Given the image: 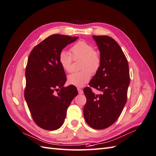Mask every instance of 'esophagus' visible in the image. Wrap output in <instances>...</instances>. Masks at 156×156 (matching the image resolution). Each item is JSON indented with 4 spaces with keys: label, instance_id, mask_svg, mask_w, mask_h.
<instances>
[{
    "label": "esophagus",
    "instance_id": "obj_1",
    "mask_svg": "<svg viewBox=\"0 0 156 156\" xmlns=\"http://www.w3.org/2000/svg\"><path fill=\"white\" fill-rule=\"evenodd\" d=\"M77 89H78V93H79L80 94H83V90H82V89H80V88H78Z\"/></svg>",
    "mask_w": 156,
    "mask_h": 156
}]
</instances>
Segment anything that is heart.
I'll use <instances>...</instances> for the list:
<instances>
[{"mask_svg": "<svg viewBox=\"0 0 156 156\" xmlns=\"http://www.w3.org/2000/svg\"><path fill=\"white\" fill-rule=\"evenodd\" d=\"M78 59H82L80 69L82 71L69 74L67 82L70 85L81 87L91 78L90 71L94 73L98 71L101 63V58L92 45L84 41H80L75 43L71 48V54L62 51L60 52L58 57L60 65L66 72L71 71L73 61Z\"/></svg>", "mask_w": 156, "mask_h": 156, "instance_id": "obj_1", "label": "heart"}]
</instances>
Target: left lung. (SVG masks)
<instances>
[{
    "label": "left lung",
    "instance_id": "left-lung-1",
    "mask_svg": "<svg viewBox=\"0 0 156 156\" xmlns=\"http://www.w3.org/2000/svg\"><path fill=\"white\" fill-rule=\"evenodd\" d=\"M100 52L101 63L89 87L83 93L87 99L83 108L85 121L91 128L102 129L114 124L127 101L129 73L128 60L119 44L108 36H93ZM93 87L103 91L95 95Z\"/></svg>",
    "mask_w": 156,
    "mask_h": 156
}]
</instances>
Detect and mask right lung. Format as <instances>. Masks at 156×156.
<instances>
[{"mask_svg":"<svg viewBox=\"0 0 156 156\" xmlns=\"http://www.w3.org/2000/svg\"><path fill=\"white\" fill-rule=\"evenodd\" d=\"M78 38L51 35L29 55L24 95L34 121L44 129L52 131L62 126L68 107L78 93L74 85L63 87L67 78L58 62L60 52Z\"/></svg>","mask_w":156,"mask_h":156,"instance_id":"obj_1","label":"right lung"}]
</instances>
